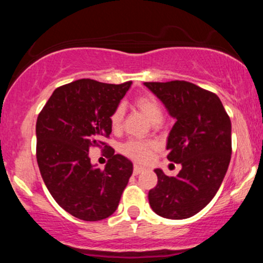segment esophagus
Here are the masks:
<instances>
[{
    "instance_id": "esophagus-1",
    "label": "esophagus",
    "mask_w": 263,
    "mask_h": 263,
    "mask_svg": "<svg viewBox=\"0 0 263 263\" xmlns=\"http://www.w3.org/2000/svg\"><path fill=\"white\" fill-rule=\"evenodd\" d=\"M143 171H144V168L141 167V165H138V164L134 165V174H136V176H137V174H140L141 172H143Z\"/></svg>"
}]
</instances>
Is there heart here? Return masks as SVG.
<instances>
[{
	"label": "heart",
	"mask_w": 263,
	"mask_h": 263,
	"mask_svg": "<svg viewBox=\"0 0 263 263\" xmlns=\"http://www.w3.org/2000/svg\"><path fill=\"white\" fill-rule=\"evenodd\" d=\"M135 106L141 111L151 122L156 123L162 119V107L159 102L151 95H141L136 98ZM123 119L122 106H117L110 116L111 127L114 129L120 128ZM156 143L152 141L144 140H129L122 146V153L134 158L138 162H147L151 158L152 151L156 149Z\"/></svg>",
	"instance_id": "heart-1"
}]
</instances>
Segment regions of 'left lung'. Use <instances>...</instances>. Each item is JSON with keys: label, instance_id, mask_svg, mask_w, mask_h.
<instances>
[{"label": "left lung", "instance_id": "obj_1", "mask_svg": "<svg viewBox=\"0 0 263 263\" xmlns=\"http://www.w3.org/2000/svg\"><path fill=\"white\" fill-rule=\"evenodd\" d=\"M176 120L167 140L177 177L155 170L158 182L149 190L152 210L162 218L188 219L215 197L231 159V121L214 92L188 81L144 83Z\"/></svg>", "mask_w": 263, "mask_h": 263}]
</instances>
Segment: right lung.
<instances>
[{
	"label": "right lung",
	"instance_id": "1",
	"mask_svg": "<svg viewBox=\"0 0 263 263\" xmlns=\"http://www.w3.org/2000/svg\"><path fill=\"white\" fill-rule=\"evenodd\" d=\"M132 81L115 85L80 79L54 90L38 115L37 162L54 200L84 221H99L116 211L134 164L102 142L112 131L110 116ZM108 148L104 170L91 164L88 151Z\"/></svg>",
	"mask_w": 263,
	"mask_h": 263
}]
</instances>
